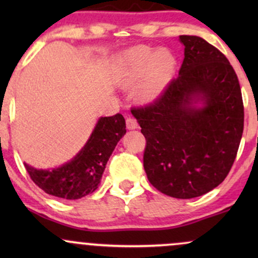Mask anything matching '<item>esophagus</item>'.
Returning a JSON list of instances; mask_svg holds the SVG:
<instances>
[{
  "label": "esophagus",
  "instance_id": "34e87169",
  "mask_svg": "<svg viewBox=\"0 0 258 258\" xmlns=\"http://www.w3.org/2000/svg\"><path fill=\"white\" fill-rule=\"evenodd\" d=\"M126 126L128 130H135L138 127V123H137V121L133 119V117L126 116Z\"/></svg>",
  "mask_w": 258,
  "mask_h": 258
}]
</instances>
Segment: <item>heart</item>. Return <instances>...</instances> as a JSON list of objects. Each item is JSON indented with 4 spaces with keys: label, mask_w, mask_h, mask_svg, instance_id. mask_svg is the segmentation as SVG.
I'll return each mask as SVG.
<instances>
[{
    "label": "heart",
    "mask_w": 258,
    "mask_h": 258,
    "mask_svg": "<svg viewBox=\"0 0 258 258\" xmlns=\"http://www.w3.org/2000/svg\"><path fill=\"white\" fill-rule=\"evenodd\" d=\"M173 57L165 49H153L147 46L128 48L116 61V76L122 84L132 85L143 76L137 94L141 99L158 97L173 70Z\"/></svg>",
    "instance_id": "heart-1"
}]
</instances>
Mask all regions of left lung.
<instances>
[{
    "label": "left lung",
    "mask_w": 258,
    "mask_h": 258,
    "mask_svg": "<svg viewBox=\"0 0 258 258\" xmlns=\"http://www.w3.org/2000/svg\"><path fill=\"white\" fill-rule=\"evenodd\" d=\"M184 59L178 78L146 105L132 106L146 137L143 165L159 191L191 199L212 190L229 173L244 131L238 76L220 49L180 35ZM201 98L206 106L191 108Z\"/></svg>",
    "instance_id": "left-lung-1"
}]
</instances>
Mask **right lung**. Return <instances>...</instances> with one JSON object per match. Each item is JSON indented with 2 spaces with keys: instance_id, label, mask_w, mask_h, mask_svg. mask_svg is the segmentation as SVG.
<instances>
[{
  "instance_id": "add662e5",
  "label": "right lung",
  "mask_w": 258,
  "mask_h": 258,
  "mask_svg": "<svg viewBox=\"0 0 258 258\" xmlns=\"http://www.w3.org/2000/svg\"><path fill=\"white\" fill-rule=\"evenodd\" d=\"M126 133L121 114L100 117L84 149L75 159L54 170H36L25 164L29 176L47 194L76 200L98 188L102 174L117 142Z\"/></svg>"
}]
</instances>
